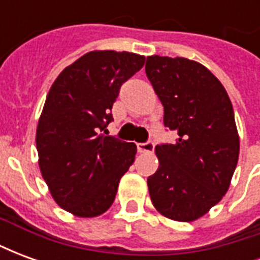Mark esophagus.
I'll use <instances>...</instances> for the list:
<instances>
[{
    "label": "esophagus",
    "instance_id": "34e87169",
    "mask_svg": "<svg viewBox=\"0 0 260 260\" xmlns=\"http://www.w3.org/2000/svg\"><path fill=\"white\" fill-rule=\"evenodd\" d=\"M136 146H138L139 153H152L154 150V142L149 139V141L143 142V143H138Z\"/></svg>",
    "mask_w": 260,
    "mask_h": 260
}]
</instances>
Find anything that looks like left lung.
<instances>
[{"label": "left lung", "mask_w": 260, "mask_h": 260, "mask_svg": "<svg viewBox=\"0 0 260 260\" xmlns=\"http://www.w3.org/2000/svg\"><path fill=\"white\" fill-rule=\"evenodd\" d=\"M146 76L164 107L174 143L156 146L158 169L147 178L154 207L177 221H193L221 201L240 153L233 104L224 86L199 62L152 55Z\"/></svg>", "instance_id": "left-lung-1"}]
</instances>
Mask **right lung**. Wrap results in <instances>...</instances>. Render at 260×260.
<instances>
[{
    "mask_svg": "<svg viewBox=\"0 0 260 260\" xmlns=\"http://www.w3.org/2000/svg\"><path fill=\"white\" fill-rule=\"evenodd\" d=\"M145 64L134 53L90 51L58 75L39 119V166L54 201L79 217L113 205L136 146L107 136L111 108L124 82Z\"/></svg>",
    "mask_w": 260,
    "mask_h": 260,
    "instance_id": "right-lung-1",
    "label": "right lung"
}]
</instances>
